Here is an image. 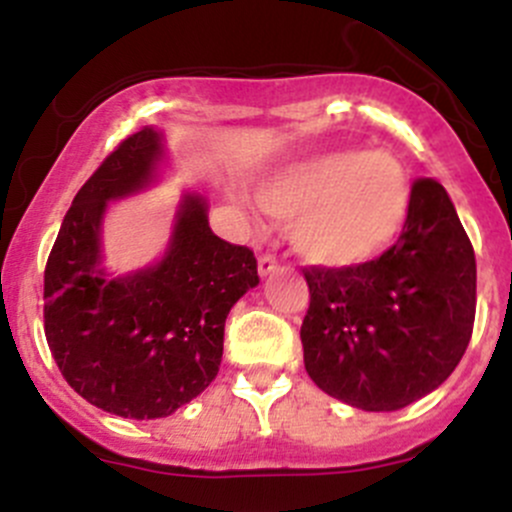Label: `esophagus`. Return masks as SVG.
Listing matches in <instances>:
<instances>
[{"label":"esophagus","instance_id":"esophagus-1","mask_svg":"<svg viewBox=\"0 0 512 512\" xmlns=\"http://www.w3.org/2000/svg\"><path fill=\"white\" fill-rule=\"evenodd\" d=\"M257 270H260V277L275 275V272L280 270V262H277L275 255H262L260 260H257Z\"/></svg>","mask_w":512,"mask_h":512}]
</instances>
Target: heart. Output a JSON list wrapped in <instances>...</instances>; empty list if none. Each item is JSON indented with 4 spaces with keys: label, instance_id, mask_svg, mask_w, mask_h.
Returning a JSON list of instances; mask_svg holds the SVG:
<instances>
[{
    "label": "heart",
    "instance_id": "heart-1",
    "mask_svg": "<svg viewBox=\"0 0 512 512\" xmlns=\"http://www.w3.org/2000/svg\"><path fill=\"white\" fill-rule=\"evenodd\" d=\"M255 198L267 215L292 220V245L327 267L381 255L409 218V180L391 153L329 151L262 178Z\"/></svg>",
    "mask_w": 512,
    "mask_h": 512
}]
</instances>
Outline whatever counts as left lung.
<instances>
[{"label":"left lung","mask_w":512,"mask_h":512,"mask_svg":"<svg viewBox=\"0 0 512 512\" xmlns=\"http://www.w3.org/2000/svg\"><path fill=\"white\" fill-rule=\"evenodd\" d=\"M396 245L349 267H304L302 337L309 379L364 411H396L431 394L466 354L476 319V255L433 178L411 185Z\"/></svg>","instance_id":"obj_1"}]
</instances>
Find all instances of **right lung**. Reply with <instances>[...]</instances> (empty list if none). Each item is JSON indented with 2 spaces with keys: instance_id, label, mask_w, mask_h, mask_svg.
I'll return each mask as SVG.
<instances>
[{
  "instance_id": "1",
  "label": "right lung",
  "mask_w": 512,
  "mask_h": 512,
  "mask_svg": "<svg viewBox=\"0 0 512 512\" xmlns=\"http://www.w3.org/2000/svg\"><path fill=\"white\" fill-rule=\"evenodd\" d=\"M163 156L141 128L81 185L44 270V334L56 366L89 404L160 418L203 394L223 359L232 304L260 282L255 252L220 240L208 205L185 195L158 265L108 280L101 220L108 200L146 188Z\"/></svg>"
}]
</instances>
